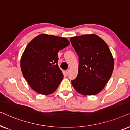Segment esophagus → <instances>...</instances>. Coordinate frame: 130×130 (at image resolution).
<instances>
[{
  "label": "esophagus",
  "instance_id": "34e87169",
  "mask_svg": "<svg viewBox=\"0 0 130 130\" xmlns=\"http://www.w3.org/2000/svg\"><path fill=\"white\" fill-rule=\"evenodd\" d=\"M69 71H70V70H69V69H68V70H66L65 73H66V75H68V74H69Z\"/></svg>",
  "mask_w": 130,
  "mask_h": 130
}]
</instances>
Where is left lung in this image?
Here are the masks:
<instances>
[{
	"mask_svg": "<svg viewBox=\"0 0 130 130\" xmlns=\"http://www.w3.org/2000/svg\"><path fill=\"white\" fill-rule=\"evenodd\" d=\"M79 56L77 76L72 84L76 91L84 95H94L101 92L113 72L114 61L106 42L95 34L70 38Z\"/></svg>",
	"mask_w": 130,
	"mask_h": 130,
	"instance_id": "1",
	"label": "left lung"
}]
</instances>
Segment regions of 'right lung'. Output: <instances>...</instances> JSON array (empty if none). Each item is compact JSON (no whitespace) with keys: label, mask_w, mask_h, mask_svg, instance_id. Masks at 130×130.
<instances>
[{"label":"right lung","mask_w":130,"mask_h":130,"mask_svg":"<svg viewBox=\"0 0 130 130\" xmlns=\"http://www.w3.org/2000/svg\"><path fill=\"white\" fill-rule=\"evenodd\" d=\"M69 44L65 38L41 34L26 46L21 60V70L37 93L48 95L59 86L64 76L58 66V52Z\"/></svg>","instance_id":"add662e5"}]
</instances>
